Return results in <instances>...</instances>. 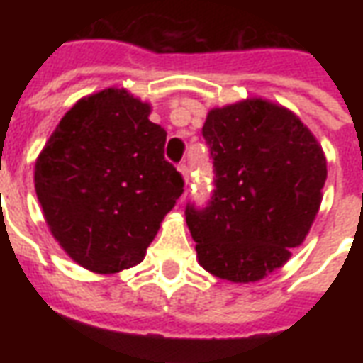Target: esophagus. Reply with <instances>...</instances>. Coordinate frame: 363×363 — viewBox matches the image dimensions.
I'll return each mask as SVG.
<instances>
[{
  "label": "esophagus",
  "instance_id": "34e87169",
  "mask_svg": "<svg viewBox=\"0 0 363 363\" xmlns=\"http://www.w3.org/2000/svg\"><path fill=\"white\" fill-rule=\"evenodd\" d=\"M179 173L182 174V179H184V184H189V167L184 165V163H182V165H179Z\"/></svg>",
  "mask_w": 363,
  "mask_h": 363
}]
</instances>
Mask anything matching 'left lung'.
I'll use <instances>...</instances> for the list:
<instances>
[{
  "label": "left lung",
  "mask_w": 363,
  "mask_h": 363,
  "mask_svg": "<svg viewBox=\"0 0 363 363\" xmlns=\"http://www.w3.org/2000/svg\"><path fill=\"white\" fill-rule=\"evenodd\" d=\"M216 190L186 208L200 267L251 284L281 268L303 243L323 200L325 151L297 114L260 96L212 108L202 128Z\"/></svg>",
  "instance_id": "obj_1"
}]
</instances>
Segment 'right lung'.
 I'll return each mask as SVG.
<instances>
[{
	"instance_id": "add662e5",
	"label": "right lung",
	"mask_w": 363,
	"mask_h": 363,
	"mask_svg": "<svg viewBox=\"0 0 363 363\" xmlns=\"http://www.w3.org/2000/svg\"><path fill=\"white\" fill-rule=\"evenodd\" d=\"M150 114L151 104L126 89L83 96L36 157L46 225L67 257L91 272L140 264L182 194L181 173L163 157L167 132Z\"/></svg>"
}]
</instances>
